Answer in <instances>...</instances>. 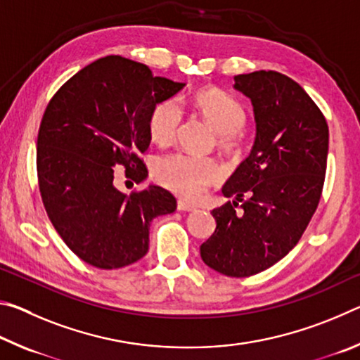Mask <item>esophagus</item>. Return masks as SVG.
Wrapping results in <instances>:
<instances>
[{
    "mask_svg": "<svg viewBox=\"0 0 360 360\" xmlns=\"http://www.w3.org/2000/svg\"><path fill=\"white\" fill-rule=\"evenodd\" d=\"M178 210L179 211H193V210H197V206H193L188 202H184V200H178Z\"/></svg>",
    "mask_w": 360,
    "mask_h": 360,
    "instance_id": "34e87169",
    "label": "esophagus"
}]
</instances>
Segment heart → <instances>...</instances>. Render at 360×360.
<instances>
[{"label":"heart","mask_w":360,"mask_h":360,"mask_svg":"<svg viewBox=\"0 0 360 360\" xmlns=\"http://www.w3.org/2000/svg\"><path fill=\"white\" fill-rule=\"evenodd\" d=\"M193 106L200 115L217 133V146L229 154L238 152L243 146V131L246 125V109L241 103L219 89L200 90L193 96ZM182 120L181 103L168 98L152 108L148 119L150 139L160 146L174 141ZM155 179L169 191L188 200H197L210 186L222 179L221 163L211 157H192L172 154L157 160Z\"/></svg>","instance_id":"obj_1"}]
</instances>
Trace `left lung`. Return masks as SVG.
I'll use <instances>...</instances> for the list:
<instances>
[{
	"label": "left lung",
	"instance_id": "left-lung-1",
	"mask_svg": "<svg viewBox=\"0 0 360 360\" xmlns=\"http://www.w3.org/2000/svg\"><path fill=\"white\" fill-rule=\"evenodd\" d=\"M235 89L252 101L257 135L222 187L236 200L211 211L216 230L200 255L225 276L246 278L281 260L307 230L324 187L328 127L309 95L281 72L238 75Z\"/></svg>",
	"mask_w": 360,
	"mask_h": 360
}]
</instances>
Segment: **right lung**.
Here are the masks:
<instances>
[{"instance_id": "obj_1", "label": "right lung", "mask_w": 360, "mask_h": 360, "mask_svg": "<svg viewBox=\"0 0 360 360\" xmlns=\"http://www.w3.org/2000/svg\"><path fill=\"white\" fill-rule=\"evenodd\" d=\"M184 87L120 56L96 60L60 87L42 115L36 169L53 229L85 264L114 270L149 249V225L176 210L167 188L122 193L114 167L143 181L150 144L148 119L157 103Z\"/></svg>"}]
</instances>
